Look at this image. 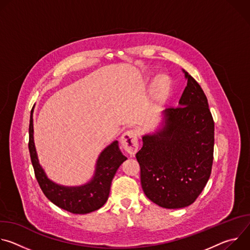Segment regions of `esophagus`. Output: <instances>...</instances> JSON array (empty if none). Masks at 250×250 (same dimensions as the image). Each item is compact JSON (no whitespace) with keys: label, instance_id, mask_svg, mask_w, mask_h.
I'll return each mask as SVG.
<instances>
[{"label":"esophagus","instance_id":"1","mask_svg":"<svg viewBox=\"0 0 250 250\" xmlns=\"http://www.w3.org/2000/svg\"><path fill=\"white\" fill-rule=\"evenodd\" d=\"M121 145L125 151L129 154H134L138 148L137 132L134 129L125 131L121 137Z\"/></svg>","mask_w":250,"mask_h":250}]
</instances>
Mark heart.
I'll return each instance as SVG.
<instances>
[{
  "mask_svg": "<svg viewBox=\"0 0 250 250\" xmlns=\"http://www.w3.org/2000/svg\"><path fill=\"white\" fill-rule=\"evenodd\" d=\"M170 89V80L167 76H159L154 84L153 93L156 97H162L165 96Z\"/></svg>",
  "mask_w": 250,
  "mask_h": 250,
  "instance_id": "b5f03b06",
  "label": "heart"
}]
</instances>
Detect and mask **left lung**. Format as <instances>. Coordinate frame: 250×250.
<instances>
[{
	"label": "left lung",
	"instance_id": "1",
	"mask_svg": "<svg viewBox=\"0 0 250 250\" xmlns=\"http://www.w3.org/2000/svg\"><path fill=\"white\" fill-rule=\"evenodd\" d=\"M187 86L179 106L165 109L161 127L142 136L135 157L146 196L166 208L193 204L205 188L215 145V124L208 99L185 70Z\"/></svg>",
	"mask_w": 250,
	"mask_h": 250
}]
</instances>
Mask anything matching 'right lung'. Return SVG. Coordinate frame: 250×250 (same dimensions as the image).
I'll list each match as a JSON object with an SVG mask.
<instances>
[{
  "label": "right lung",
  "instance_id": "1",
  "mask_svg": "<svg viewBox=\"0 0 250 250\" xmlns=\"http://www.w3.org/2000/svg\"><path fill=\"white\" fill-rule=\"evenodd\" d=\"M33 109L30 112L28 149L35 178L46 198L57 207L72 213H89L102 208L110 195L113 178L126 157L121 152L118 140L99 155L92 179L81 186H63L51 181L40 164L33 140Z\"/></svg>",
  "mask_w": 250,
  "mask_h": 250
}]
</instances>
